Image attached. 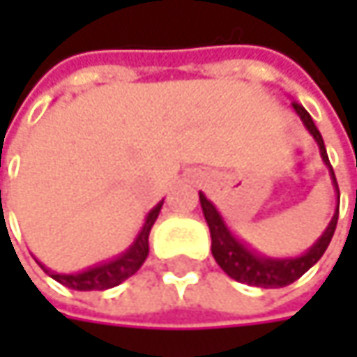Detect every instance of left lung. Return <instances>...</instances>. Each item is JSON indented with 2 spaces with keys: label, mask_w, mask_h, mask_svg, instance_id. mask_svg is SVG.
<instances>
[{
  "label": "left lung",
  "mask_w": 357,
  "mask_h": 357,
  "mask_svg": "<svg viewBox=\"0 0 357 357\" xmlns=\"http://www.w3.org/2000/svg\"><path fill=\"white\" fill-rule=\"evenodd\" d=\"M294 109L300 115V119L304 121L306 130L319 142L322 161L328 167V174H331L335 192H337L335 215H333L328 227L324 229V234L317 240V244L312 248L308 250V252H304L302 256H296V258H268V256H262V254L250 250L242 240H238L229 231V227L225 225V221L219 215V211L215 208V204L200 192V206H202L204 219H206L208 229H211V242H213L211 244V252H213L217 264L231 279H236L240 283H248V285H254V287H264V289L285 287V285L298 281L310 266H314L321 260L324 250L328 248L331 238H333L335 227H337V219H339V185H337V179H335V172H333V167L328 163V155H326L321 132L314 126V121H312V117H310V113L306 109L302 107V105H298V103H294Z\"/></svg>",
  "instance_id": "left-lung-1"
}]
</instances>
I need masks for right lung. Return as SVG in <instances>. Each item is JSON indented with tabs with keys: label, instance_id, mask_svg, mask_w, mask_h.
<instances>
[{
	"label": "right lung",
	"instance_id": "add662e5",
	"mask_svg": "<svg viewBox=\"0 0 357 357\" xmlns=\"http://www.w3.org/2000/svg\"><path fill=\"white\" fill-rule=\"evenodd\" d=\"M161 206H163V200L146 215V221L140 229V234L136 236L134 244L126 250L123 254H119L117 258L107 260L103 264H97V266H91L82 273H72V275H61V273H53L49 271L47 266H43L40 262V268L53 277L57 283L70 287V289H76V291H103L109 287H115L119 283H123L128 277H132L140 266L142 262L146 260L149 256V234L161 213Z\"/></svg>",
	"mask_w": 357,
	"mask_h": 357
}]
</instances>
